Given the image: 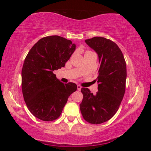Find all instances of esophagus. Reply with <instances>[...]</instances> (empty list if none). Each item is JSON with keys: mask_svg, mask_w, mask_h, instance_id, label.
<instances>
[{"mask_svg": "<svg viewBox=\"0 0 151 151\" xmlns=\"http://www.w3.org/2000/svg\"><path fill=\"white\" fill-rule=\"evenodd\" d=\"M81 85H77V90L78 91H81Z\"/></svg>", "mask_w": 151, "mask_h": 151, "instance_id": "esophagus-1", "label": "esophagus"}]
</instances>
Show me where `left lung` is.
<instances>
[{
    "mask_svg": "<svg viewBox=\"0 0 151 151\" xmlns=\"http://www.w3.org/2000/svg\"><path fill=\"white\" fill-rule=\"evenodd\" d=\"M85 42L98 55L100 67L95 80L98 92L94 95L88 88H82L80 110L86 121L98 124L109 121L118 111L126 87V62L118 45L111 40L96 37Z\"/></svg>",
    "mask_w": 151,
    "mask_h": 151,
    "instance_id": "1",
    "label": "left lung"
}]
</instances>
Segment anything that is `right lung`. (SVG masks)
I'll return each mask as SVG.
<instances>
[{"mask_svg": "<svg viewBox=\"0 0 151 151\" xmlns=\"http://www.w3.org/2000/svg\"><path fill=\"white\" fill-rule=\"evenodd\" d=\"M76 45L60 36L42 38L31 48L22 69V91L28 109L35 117L52 121L60 116L68 98L77 89L64 84L53 73L65 66Z\"/></svg>", "mask_w": 151, "mask_h": 151, "instance_id": "add662e5", "label": "right lung"}]
</instances>
